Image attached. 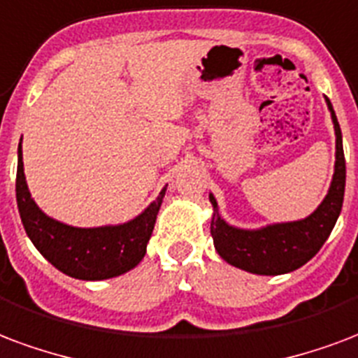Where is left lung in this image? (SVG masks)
Segmentation results:
<instances>
[{
	"mask_svg": "<svg viewBox=\"0 0 358 358\" xmlns=\"http://www.w3.org/2000/svg\"><path fill=\"white\" fill-rule=\"evenodd\" d=\"M327 106L332 115L336 132V165L327 197L317 206L313 214H309L303 220L271 224L260 229H241L229 226L220 216L218 203L213 193L208 195L214 208L210 220L214 248L227 264L256 275L290 273L311 260L320 250V246L324 245L328 235L332 233L343 205L345 157H343L340 123L328 98Z\"/></svg>",
	"mask_w": 358,
	"mask_h": 358,
	"instance_id": "left-lung-1",
	"label": "left lung"
}]
</instances>
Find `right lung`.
Instances as JSON below:
<instances>
[{
    "label": "right lung",
    "mask_w": 358,
    "mask_h": 358,
    "mask_svg": "<svg viewBox=\"0 0 358 358\" xmlns=\"http://www.w3.org/2000/svg\"><path fill=\"white\" fill-rule=\"evenodd\" d=\"M22 142V140H20ZM166 187L136 218L102 227H73L47 214L31 199L26 184L22 145L18 144L17 205L28 237L58 271L81 280L112 279L131 271L142 262L152 237Z\"/></svg>",
    "instance_id": "right-lung-1"
}]
</instances>
